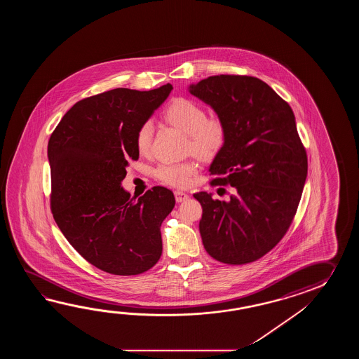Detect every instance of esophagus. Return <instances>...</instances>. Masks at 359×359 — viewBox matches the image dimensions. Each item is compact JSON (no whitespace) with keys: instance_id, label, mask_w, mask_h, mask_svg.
Here are the masks:
<instances>
[{"instance_id":"esophagus-1","label":"esophagus","mask_w":359,"mask_h":359,"mask_svg":"<svg viewBox=\"0 0 359 359\" xmlns=\"http://www.w3.org/2000/svg\"><path fill=\"white\" fill-rule=\"evenodd\" d=\"M175 198H176L177 203H182V201L189 198V195L183 191L177 190L175 191Z\"/></svg>"}]
</instances>
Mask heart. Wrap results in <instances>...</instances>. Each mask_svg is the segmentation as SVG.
<instances>
[{
  "instance_id": "b5f03b06",
  "label": "heart",
  "mask_w": 359,
  "mask_h": 359,
  "mask_svg": "<svg viewBox=\"0 0 359 359\" xmlns=\"http://www.w3.org/2000/svg\"><path fill=\"white\" fill-rule=\"evenodd\" d=\"M165 121L182 130L189 138V149L198 158H213L224 145L226 127L218 118H206L204 107L189 99H176L165 110ZM154 128L151 122L141 126L136 136L138 153L145 154L151 149ZM196 173L194 161L163 163L155 169V177L163 183L184 187Z\"/></svg>"
}]
</instances>
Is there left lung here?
Listing matches in <instances>:
<instances>
[{
  "label": "left lung",
  "instance_id": "1",
  "mask_svg": "<svg viewBox=\"0 0 359 359\" xmlns=\"http://www.w3.org/2000/svg\"><path fill=\"white\" fill-rule=\"evenodd\" d=\"M189 91L226 127L224 145L209 167L212 184L235 189L229 201L205 191L194 194L203 208L204 248L226 264L259 259L290 227L304 189L308 161L295 115L255 76H208Z\"/></svg>",
  "mask_w": 359,
  "mask_h": 359
}]
</instances>
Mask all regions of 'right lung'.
Here are the masks:
<instances>
[{"label": "right lung", "instance_id": "obj_1", "mask_svg": "<svg viewBox=\"0 0 359 359\" xmlns=\"http://www.w3.org/2000/svg\"><path fill=\"white\" fill-rule=\"evenodd\" d=\"M172 90L169 83L115 88L81 100L48 141L55 222L84 259L107 273L138 275L161 258V226L176 204L173 192L155 186L130 198L122 182L140 155L138 130Z\"/></svg>", "mask_w": 359, "mask_h": 359}]
</instances>
